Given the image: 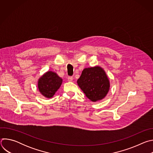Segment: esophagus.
<instances>
[{"label":"esophagus","instance_id":"esophagus-1","mask_svg":"<svg viewBox=\"0 0 153 153\" xmlns=\"http://www.w3.org/2000/svg\"><path fill=\"white\" fill-rule=\"evenodd\" d=\"M73 77H71V76L68 77V82H72V81H73Z\"/></svg>","mask_w":153,"mask_h":153}]
</instances>
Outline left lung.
Returning <instances> with one entry per match:
<instances>
[{"instance_id":"left-lung-1","label":"left lung","mask_w":153,"mask_h":153,"mask_svg":"<svg viewBox=\"0 0 153 153\" xmlns=\"http://www.w3.org/2000/svg\"><path fill=\"white\" fill-rule=\"evenodd\" d=\"M77 83L85 96L92 102L104 99L110 88V82L106 72L98 65L83 69Z\"/></svg>"}]
</instances>
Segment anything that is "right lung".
I'll return each instance as SVG.
<instances>
[{
    "label": "right lung",
    "mask_w": 153,
    "mask_h": 153,
    "mask_svg": "<svg viewBox=\"0 0 153 153\" xmlns=\"http://www.w3.org/2000/svg\"><path fill=\"white\" fill-rule=\"evenodd\" d=\"M63 80L55 72L48 71L38 80L37 87L40 94L46 98H51L59 89Z\"/></svg>",
    "instance_id": "1"
}]
</instances>
